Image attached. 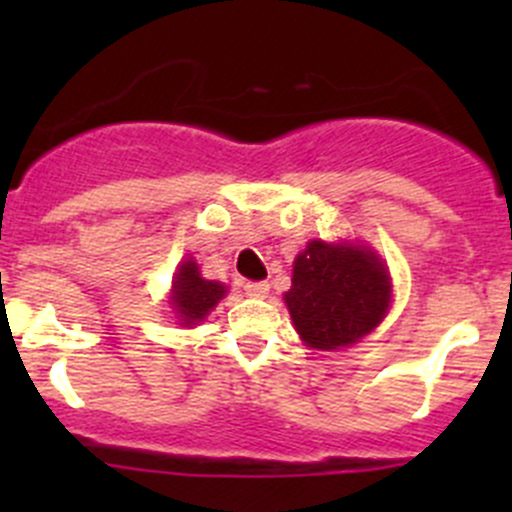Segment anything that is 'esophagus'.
<instances>
[{
	"label": "esophagus",
	"mask_w": 512,
	"mask_h": 512,
	"mask_svg": "<svg viewBox=\"0 0 512 512\" xmlns=\"http://www.w3.org/2000/svg\"><path fill=\"white\" fill-rule=\"evenodd\" d=\"M245 292L250 294V297L262 299V297H267V292H270V285H267V282H247Z\"/></svg>",
	"instance_id": "obj_1"
}]
</instances>
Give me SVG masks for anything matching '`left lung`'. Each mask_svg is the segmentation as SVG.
<instances>
[{
    "mask_svg": "<svg viewBox=\"0 0 512 512\" xmlns=\"http://www.w3.org/2000/svg\"><path fill=\"white\" fill-rule=\"evenodd\" d=\"M391 297L389 270L374 250L312 240L294 257L285 304L307 347L337 352L379 327Z\"/></svg>",
    "mask_w": 512,
    "mask_h": 512,
    "instance_id": "1",
    "label": "left lung"
}]
</instances>
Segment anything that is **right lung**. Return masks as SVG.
Returning a JSON list of instances; mask_svg holds the SVG:
<instances>
[{
	"mask_svg": "<svg viewBox=\"0 0 512 512\" xmlns=\"http://www.w3.org/2000/svg\"><path fill=\"white\" fill-rule=\"evenodd\" d=\"M227 287L215 280H205L200 275V267L193 257L183 260L178 265V272L173 277V289H170V304H173L175 317L180 324L193 327V324L203 322L215 304L225 297Z\"/></svg>",
	"mask_w": 512,
	"mask_h": 512,
	"instance_id": "obj_1",
	"label": "right lung"
}]
</instances>
